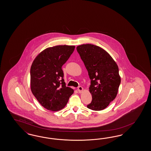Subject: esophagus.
I'll list each match as a JSON object with an SVG mask.
<instances>
[{
	"instance_id": "esophagus-1",
	"label": "esophagus",
	"mask_w": 151,
	"mask_h": 151,
	"mask_svg": "<svg viewBox=\"0 0 151 151\" xmlns=\"http://www.w3.org/2000/svg\"><path fill=\"white\" fill-rule=\"evenodd\" d=\"M78 92H81L82 91V90H83V87L82 86H78Z\"/></svg>"
}]
</instances>
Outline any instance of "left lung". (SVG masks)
<instances>
[{"mask_svg":"<svg viewBox=\"0 0 151 151\" xmlns=\"http://www.w3.org/2000/svg\"><path fill=\"white\" fill-rule=\"evenodd\" d=\"M76 50L91 80L89 90L92 100L87 108L104 110L118 92L121 83L118 66L110 54L98 46L83 44L78 46Z\"/></svg>","mask_w":151,"mask_h":151,"instance_id":"obj_1","label":"left lung"}]
</instances>
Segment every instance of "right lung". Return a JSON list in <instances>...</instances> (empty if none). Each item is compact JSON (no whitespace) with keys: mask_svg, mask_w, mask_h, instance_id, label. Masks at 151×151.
<instances>
[{"mask_svg":"<svg viewBox=\"0 0 151 151\" xmlns=\"http://www.w3.org/2000/svg\"><path fill=\"white\" fill-rule=\"evenodd\" d=\"M75 46L58 45L42 51L30 69L32 94L47 110L57 111L67 104L73 89L66 86L62 66L69 59Z\"/></svg>","mask_w":151,"mask_h":151,"instance_id":"right-lung-1","label":"right lung"}]
</instances>
